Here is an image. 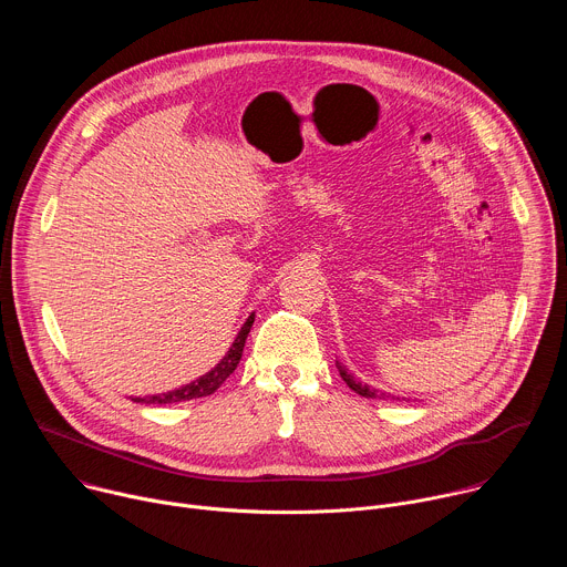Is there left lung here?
Here are the masks:
<instances>
[{
	"instance_id": "left-lung-1",
	"label": "left lung",
	"mask_w": 567,
	"mask_h": 567,
	"mask_svg": "<svg viewBox=\"0 0 567 567\" xmlns=\"http://www.w3.org/2000/svg\"><path fill=\"white\" fill-rule=\"evenodd\" d=\"M337 368H339V372H341V377H343V381L357 392V394H361V396H368V399H385V396H390V394H385V392H379V390H372L370 385H365V383H361V381H354V377L348 372V368L346 365H341L339 361H337ZM394 399V396H392Z\"/></svg>"
}]
</instances>
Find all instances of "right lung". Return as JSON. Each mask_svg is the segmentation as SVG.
Returning a JSON list of instances; mask_svg holds the SVG:
<instances>
[{
  "label": "right lung",
  "instance_id": "obj_1",
  "mask_svg": "<svg viewBox=\"0 0 567 567\" xmlns=\"http://www.w3.org/2000/svg\"><path fill=\"white\" fill-rule=\"evenodd\" d=\"M256 320V313H251L247 318L245 326H241V330L237 332L233 346L228 348V352L224 354V359L210 370L206 372L204 377L177 388V390H171V392H161V394H150V396H134L132 401L136 403H158V406H164V403H177V401H190V399H199V396H208L213 394L230 374L233 370L237 368L239 359H241V350H245V343H247V337L251 332V326Z\"/></svg>",
  "mask_w": 567,
  "mask_h": 567
}]
</instances>
